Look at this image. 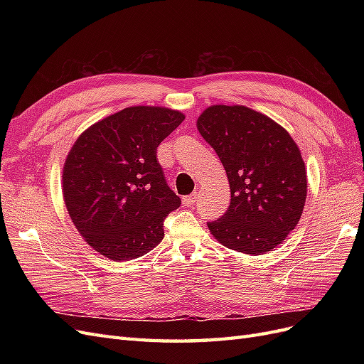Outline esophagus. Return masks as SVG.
Masks as SVG:
<instances>
[{
	"instance_id": "1",
	"label": "esophagus",
	"mask_w": 364,
	"mask_h": 364,
	"mask_svg": "<svg viewBox=\"0 0 364 364\" xmlns=\"http://www.w3.org/2000/svg\"><path fill=\"white\" fill-rule=\"evenodd\" d=\"M196 200H197V194L194 193V194H190V196H185L182 202H183L185 206H191V205H194Z\"/></svg>"
}]
</instances>
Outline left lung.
<instances>
[{
    "instance_id": "obj_1",
    "label": "left lung",
    "mask_w": 364,
    "mask_h": 364,
    "mask_svg": "<svg viewBox=\"0 0 364 364\" xmlns=\"http://www.w3.org/2000/svg\"><path fill=\"white\" fill-rule=\"evenodd\" d=\"M197 129L222 161L230 186L223 217L209 232L228 249L262 255L299 223L306 199L301 150L277 121L246 106L214 105Z\"/></svg>"
}]
</instances>
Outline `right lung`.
I'll list each match as a JSON object with an SVG mask.
<instances>
[{"mask_svg":"<svg viewBox=\"0 0 364 364\" xmlns=\"http://www.w3.org/2000/svg\"><path fill=\"white\" fill-rule=\"evenodd\" d=\"M185 115L130 106L87 127L71 147L62 191L75 229L114 261L146 255L164 238V220L181 206L165 182L156 149Z\"/></svg>","mask_w":364,"mask_h":364,"instance_id":"add662e5","label":"right lung"}]
</instances>
